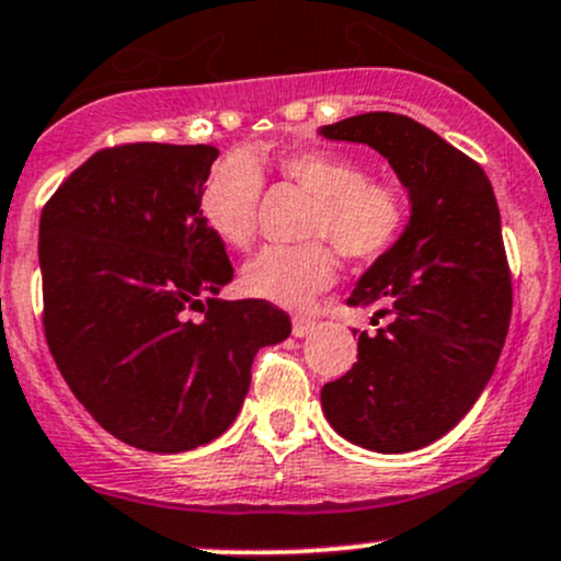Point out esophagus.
<instances>
[{"label": "esophagus", "mask_w": 561, "mask_h": 561, "mask_svg": "<svg viewBox=\"0 0 561 561\" xmlns=\"http://www.w3.org/2000/svg\"><path fill=\"white\" fill-rule=\"evenodd\" d=\"M312 331H314V320L312 318H294V325H291L294 336L305 339V336H310Z\"/></svg>", "instance_id": "esophagus-1"}]
</instances>
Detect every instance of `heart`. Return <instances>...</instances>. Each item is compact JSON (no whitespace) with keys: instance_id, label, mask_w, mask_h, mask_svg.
Returning <instances> with one entry per match:
<instances>
[{"instance_id":"obj_1","label":"heart","mask_w":561,"mask_h":561,"mask_svg":"<svg viewBox=\"0 0 561 561\" xmlns=\"http://www.w3.org/2000/svg\"><path fill=\"white\" fill-rule=\"evenodd\" d=\"M267 169L312 198L305 238H325L350 260H376L394 247L408 222L402 191L389 180H374L363 163L331 150H297L270 161L228 156L211 169L201 191L206 228L228 249L254 241L262 172ZM336 256L323 241L301 247H270L243 267L251 297L288 310H305L336 280Z\"/></svg>"}]
</instances>
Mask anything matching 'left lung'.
I'll use <instances>...</instances> for the list:
<instances>
[{"instance_id": "left-lung-1", "label": "left lung", "mask_w": 561, "mask_h": 561, "mask_svg": "<svg viewBox=\"0 0 561 561\" xmlns=\"http://www.w3.org/2000/svg\"><path fill=\"white\" fill-rule=\"evenodd\" d=\"M389 161L411 217L357 280L350 305L389 323L357 339V363L320 389L329 424L365 450L408 453L448 434L480 400L512 318L501 214L480 163L398 113L320 127Z\"/></svg>"}]
</instances>
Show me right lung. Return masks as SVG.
<instances>
[{
    "mask_svg": "<svg viewBox=\"0 0 561 561\" xmlns=\"http://www.w3.org/2000/svg\"><path fill=\"white\" fill-rule=\"evenodd\" d=\"M214 145L135 142L87 159L39 219L44 333L62 379L122 443L182 453L236 421L262 347L291 333L262 299L225 301V243L201 191ZM207 311L201 324L187 309Z\"/></svg>",
    "mask_w": 561,
    "mask_h": 561,
    "instance_id": "add662e5",
    "label": "right lung"
}]
</instances>
